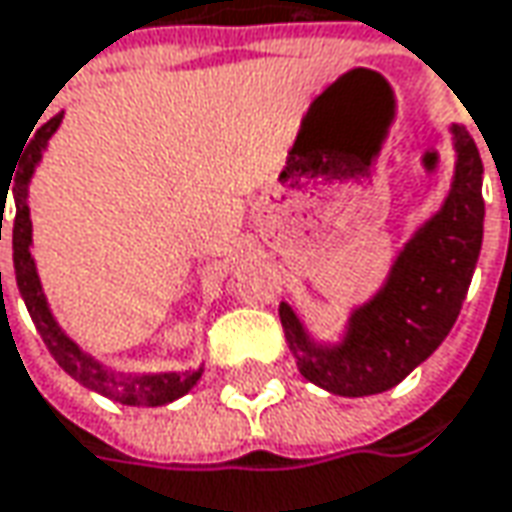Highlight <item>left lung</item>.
Here are the masks:
<instances>
[{
    "instance_id": "obj_1",
    "label": "left lung",
    "mask_w": 512,
    "mask_h": 512,
    "mask_svg": "<svg viewBox=\"0 0 512 512\" xmlns=\"http://www.w3.org/2000/svg\"><path fill=\"white\" fill-rule=\"evenodd\" d=\"M456 171L441 209L389 266L381 289L349 312L338 341H318L283 300L280 323L300 375L326 392L361 398L401 384L450 335L476 272L484 197L481 157L464 125H450Z\"/></svg>"
}]
</instances>
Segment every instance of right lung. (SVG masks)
Masks as SVG:
<instances>
[{
  "label": "right lung",
  "instance_id": "right-lung-1",
  "mask_svg": "<svg viewBox=\"0 0 512 512\" xmlns=\"http://www.w3.org/2000/svg\"><path fill=\"white\" fill-rule=\"evenodd\" d=\"M59 111L48 123L36 131V137L28 143L16 174H11V183H0V200L2 214H5V203H8V189L13 194V206H16V217L11 220L13 234V272H16V286L19 295L25 300L31 318H34L36 329L42 335V341L48 346V352L54 355V361L65 369L74 381L82 387L94 389L105 398L117 401V404H128V407H163L177 398H183L203 375V367L189 369V372H117V369L105 367L94 355H88L82 346L56 323L54 312L48 306L42 280L36 272V260L31 255L34 246V226H31V206H28V186L34 180V171L48 148V140L56 134V128L62 123ZM2 214H0V240H2ZM0 295H2V272H0Z\"/></svg>",
  "mask_w": 512,
  "mask_h": 512
}]
</instances>
